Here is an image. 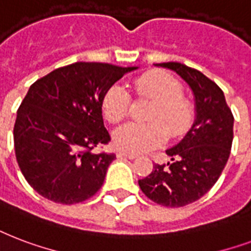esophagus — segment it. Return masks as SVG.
Segmentation results:
<instances>
[{"label": "esophagus", "mask_w": 251, "mask_h": 251, "mask_svg": "<svg viewBox=\"0 0 251 251\" xmlns=\"http://www.w3.org/2000/svg\"><path fill=\"white\" fill-rule=\"evenodd\" d=\"M118 158H126V159H135V155L134 154H126V152H118Z\"/></svg>", "instance_id": "1"}]
</instances>
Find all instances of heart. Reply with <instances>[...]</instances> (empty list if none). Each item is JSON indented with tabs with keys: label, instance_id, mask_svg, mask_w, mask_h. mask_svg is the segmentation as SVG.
Segmentation results:
<instances>
[{
	"label": "heart",
	"instance_id": "1",
	"mask_svg": "<svg viewBox=\"0 0 251 251\" xmlns=\"http://www.w3.org/2000/svg\"><path fill=\"white\" fill-rule=\"evenodd\" d=\"M138 99L152 100L149 124L130 122L113 133V143L118 150L141 154L162 146L172 138L188 133L195 120V106L183 96V85L174 75L166 71H150L134 81ZM105 118L112 124L125 120L131 110V97L125 87L114 84L105 92L101 102Z\"/></svg>",
	"mask_w": 251,
	"mask_h": 251
}]
</instances>
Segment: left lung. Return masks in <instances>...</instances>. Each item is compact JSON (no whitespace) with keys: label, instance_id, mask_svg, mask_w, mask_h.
Listing matches in <instances>:
<instances>
[{"label":"left lung","instance_id":"obj_1","mask_svg":"<svg viewBox=\"0 0 251 251\" xmlns=\"http://www.w3.org/2000/svg\"><path fill=\"white\" fill-rule=\"evenodd\" d=\"M176 72L192 89L195 121L180 142L166 150L172 163L154 164L138 180L142 192L163 206L188 205L209 191L226 164L233 142L232 110L224 92L200 71L176 62L156 64Z\"/></svg>","mask_w":251,"mask_h":251}]
</instances>
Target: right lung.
Here are the masks:
<instances>
[{
    "label": "right lung",
    "instance_id": "1",
    "mask_svg": "<svg viewBox=\"0 0 251 251\" xmlns=\"http://www.w3.org/2000/svg\"><path fill=\"white\" fill-rule=\"evenodd\" d=\"M137 68L77 62L53 70L30 87L17 112L14 147L25 179L38 194L70 205L101 188L116 158L92 152L110 141L102 97Z\"/></svg>",
    "mask_w": 251,
    "mask_h": 251
}]
</instances>
